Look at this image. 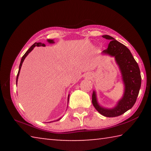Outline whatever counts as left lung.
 <instances>
[{
    "instance_id": "left-lung-1",
    "label": "left lung",
    "mask_w": 151,
    "mask_h": 151,
    "mask_svg": "<svg viewBox=\"0 0 151 151\" xmlns=\"http://www.w3.org/2000/svg\"><path fill=\"white\" fill-rule=\"evenodd\" d=\"M103 37L111 40L107 49L103 50V52L115 57L124 83V94L117 105L112 109H104L99 105L94 91L92 95V103L96 111L102 115L115 117L131 109L136 103L141 85V76L139 65L129 48L111 36L103 35Z\"/></svg>"
}]
</instances>
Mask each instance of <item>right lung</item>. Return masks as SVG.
<instances>
[{
	"label": "right lung",
	"instance_id": "add662e5",
	"mask_svg": "<svg viewBox=\"0 0 151 151\" xmlns=\"http://www.w3.org/2000/svg\"><path fill=\"white\" fill-rule=\"evenodd\" d=\"M48 42L49 43H53L54 42V41H53V40H50V39H48ZM40 46H42V47H45V45L43 44V43H41V42H35V44H33L31 47H30L29 50H28L26 52H25V54L23 55V57H22V59H21V61H20V66H19V72H18V74H17V81H18V77H19V73H20V68H21V66H22V63H23V61L24 60V58H26L27 56L29 55V53L30 52L32 51V50L35 47H40ZM68 99H69V95H68ZM60 119V118L59 119H58L57 121H59V120Z\"/></svg>",
	"mask_w": 151,
	"mask_h": 151
}]
</instances>
